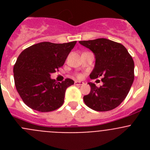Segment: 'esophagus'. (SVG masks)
I'll list each match as a JSON object with an SVG mask.
<instances>
[{
	"label": "esophagus",
	"instance_id": "obj_1",
	"mask_svg": "<svg viewBox=\"0 0 150 150\" xmlns=\"http://www.w3.org/2000/svg\"><path fill=\"white\" fill-rule=\"evenodd\" d=\"M74 84L76 85V86H83V85H84V83L83 82H81V81H75L74 82Z\"/></svg>",
	"mask_w": 150,
	"mask_h": 150
}]
</instances>
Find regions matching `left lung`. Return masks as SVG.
I'll use <instances>...</instances> for the list:
<instances>
[{
  "instance_id": "8db88e82",
  "label": "left lung",
  "mask_w": 150,
  "mask_h": 150,
  "mask_svg": "<svg viewBox=\"0 0 150 150\" xmlns=\"http://www.w3.org/2000/svg\"><path fill=\"white\" fill-rule=\"evenodd\" d=\"M95 55V64L91 79L103 77V85L97 87L88 83L89 94L83 97L86 105L96 111L114 109L126 98L134 81V63L121 43L106 38L79 41Z\"/></svg>"
}]
</instances>
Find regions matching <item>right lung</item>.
Masks as SVG:
<instances>
[{
  "instance_id": "add662e5",
  "label": "right lung",
  "mask_w": 150,
  "mask_h": 150,
  "mask_svg": "<svg viewBox=\"0 0 150 150\" xmlns=\"http://www.w3.org/2000/svg\"><path fill=\"white\" fill-rule=\"evenodd\" d=\"M76 41L67 43L42 42L25 49L13 67L14 81L24 103L39 112H50L63 104L67 87L74 80L57 83L51 74L65 62Z\"/></svg>"
}]
</instances>
